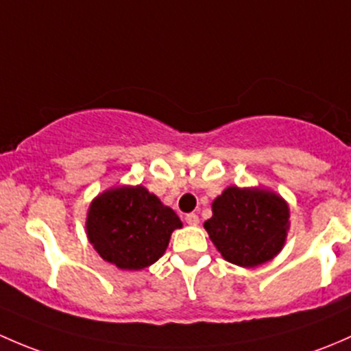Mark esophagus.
<instances>
[{
  "label": "esophagus",
  "instance_id": "34e87169",
  "mask_svg": "<svg viewBox=\"0 0 351 351\" xmlns=\"http://www.w3.org/2000/svg\"><path fill=\"white\" fill-rule=\"evenodd\" d=\"M184 219H186L187 225H191V226L199 225V218H197V215H194V213H191V215H187Z\"/></svg>",
  "mask_w": 351,
  "mask_h": 351
}]
</instances>
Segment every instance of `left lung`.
<instances>
[{
  "instance_id": "8db88e82",
  "label": "left lung",
  "mask_w": 351,
  "mask_h": 351,
  "mask_svg": "<svg viewBox=\"0 0 351 351\" xmlns=\"http://www.w3.org/2000/svg\"><path fill=\"white\" fill-rule=\"evenodd\" d=\"M211 208L204 228L226 262L252 269L284 248L291 211L280 194L263 187L230 186Z\"/></svg>"
}]
</instances>
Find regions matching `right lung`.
I'll use <instances>...</instances> for the list:
<instances>
[{"label":"right lung","mask_w":351,"mask_h":351,"mask_svg":"<svg viewBox=\"0 0 351 351\" xmlns=\"http://www.w3.org/2000/svg\"><path fill=\"white\" fill-rule=\"evenodd\" d=\"M182 228L174 209L143 186H117L91 201L86 234L99 256L121 270H142L165 254Z\"/></svg>","instance_id":"1"}]
</instances>
